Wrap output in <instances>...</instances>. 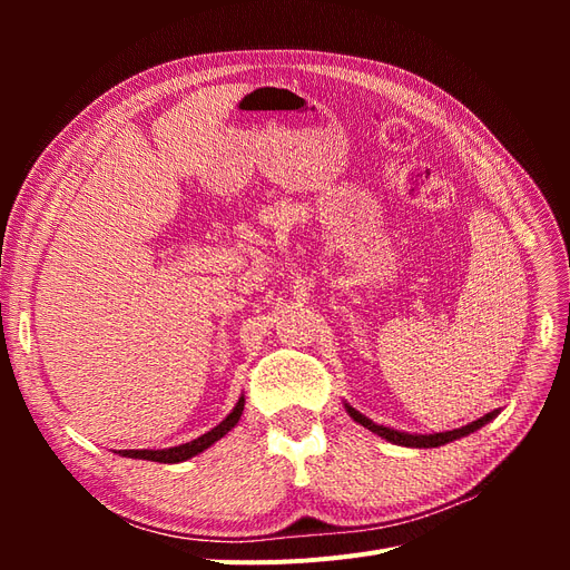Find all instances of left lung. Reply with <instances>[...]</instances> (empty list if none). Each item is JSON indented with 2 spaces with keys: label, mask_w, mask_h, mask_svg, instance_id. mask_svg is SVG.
Returning a JSON list of instances; mask_svg holds the SVG:
<instances>
[{
  "label": "left lung",
  "mask_w": 570,
  "mask_h": 570,
  "mask_svg": "<svg viewBox=\"0 0 570 570\" xmlns=\"http://www.w3.org/2000/svg\"><path fill=\"white\" fill-rule=\"evenodd\" d=\"M344 409H347V413L358 425H364L377 438H383V440H387L392 444H400V446H416V450H428V446H442L446 442H454L459 438L471 435V433H475V430H480L482 425H488L499 413V409H494V411L485 413L482 419H478L469 425H461L456 430H444V433H433V435H419V433H402V430H394V428H387V425H377L368 416H364V413H358L354 406H350L347 402H344Z\"/></svg>",
  "instance_id": "left-lung-1"
}]
</instances>
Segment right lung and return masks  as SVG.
I'll list each match as a JSON object with an SVG mask.
<instances>
[{
  "mask_svg": "<svg viewBox=\"0 0 570 570\" xmlns=\"http://www.w3.org/2000/svg\"><path fill=\"white\" fill-rule=\"evenodd\" d=\"M245 411V396H239L237 404L233 406V411L228 413L226 419H223L216 428H212L209 433H204L202 438L193 440V442H185L178 446H168V450H120V456H128V459H142V461H159V463H180L193 459L197 454H202L204 450H209L214 442H218L223 435H228L230 430L237 425L239 416H243Z\"/></svg>",
  "mask_w": 570,
  "mask_h": 570,
  "instance_id": "obj_1",
  "label": "right lung"
}]
</instances>
